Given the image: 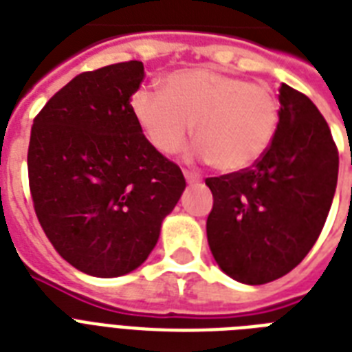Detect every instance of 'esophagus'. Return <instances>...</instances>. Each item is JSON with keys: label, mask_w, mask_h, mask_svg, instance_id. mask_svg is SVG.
<instances>
[{"label": "esophagus", "mask_w": 352, "mask_h": 352, "mask_svg": "<svg viewBox=\"0 0 352 352\" xmlns=\"http://www.w3.org/2000/svg\"><path fill=\"white\" fill-rule=\"evenodd\" d=\"M184 177H186V182H190V184L201 181V175H199V173H195V171L184 170Z\"/></svg>", "instance_id": "1"}]
</instances>
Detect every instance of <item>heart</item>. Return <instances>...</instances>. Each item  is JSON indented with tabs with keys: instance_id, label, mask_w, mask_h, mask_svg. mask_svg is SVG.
<instances>
[{
	"instance_id": "obj_1",
	"label": "heart",
	"mask_w": 352,
	"mask_h": 352,
	"mask_svg": "<svg viewBox=\"0 0 352 352\" xmlns=\"http://www.w3.org/2000/svg\"><path fill=\"white\" fill-rule=\"evenodd\" d=\"M131 111L160 153H179L192 137L221 173L250 168L267 153L279 126V100L268 85L214 69H181L162 91L138 89Z\"/></svg>"
}]
</instances>
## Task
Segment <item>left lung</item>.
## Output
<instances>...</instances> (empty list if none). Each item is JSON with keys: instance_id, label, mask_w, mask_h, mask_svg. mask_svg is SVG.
Listing matches in <instances>:
<instances>
[{"instance_id": "left-lung-1", "label": "left lung", "mask_w": 352, "mask_h": 352, "mask_svg": "<svg viewBox=\"0 0 352 352\" xmlns=\"http://www.w3.org/2000/svg\"><path fill=\"white\" fill-rule=\"evenodd\" d=\"M279 104L267 153L246 170L206 179L210 250L223 272L246 285L270 283L303 261L338 182V148L318 107L287 84Z\"/></svg>"}]
</instances>
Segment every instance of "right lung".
Instances as JSON below:
<instances>
[{
	"label": "right lung",
	"mask_w": 352,
	"mask_h": 352,
	"mask_svg": "<svg viewBox=\"0 0 352 352\" xmlns=\"http://www.w3.org/2000/svg\"><path fill=\"white\" fill-rule=\"evenodd\" d=\"M142 62L85 71L34 118L29 188L54 250L82 272L117 278L148 259L186 181L144 137L131 96Z\"/></svg>",
	"instance_id": "obj_1"
}]
</instances>
